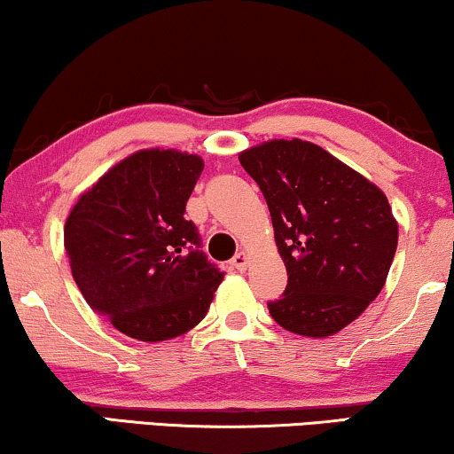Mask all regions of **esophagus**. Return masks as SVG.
<instances>
[{"label": "esophagus", "mask_w": 454, "mask_h": 454, "mask_svg": "<svg viewBox=\"0 0 454 454\" xmlns=\"http://www.w3.org/2000/svg\"><path fill=\"white\" fill-rule=\"evenodd\" d=\"M231 264H232V269L245 270L247 269V254H245V251H239V254L231 260Z\"/></svg>", "instance_id": "1"}]
</instances>
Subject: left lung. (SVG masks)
<instances>
[{
	"label": "left lung",
	"mask_w": 454,
	"mask_h": 454,
	"mask_svg": "<svg viewBox=\"0 0 454 454\" xmlns=\"http://www.w3.org/2000/svg\"><path fill=\"white\" fill-rule=\"evenodd\" d=\"M269 205L287 287L270 300L287 332L324 338L368 309L389 275L397 223L387 196L302 139H272L239 156Z\"/></svg>",
	"instance_id": "obj_1"
}]
</instances>
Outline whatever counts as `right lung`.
Wrapping results in <instances>:
<instances>
[{
	"label": "right lung",
	"mask_w": 454,
	"mask_h": 454,
	"mask_svg": "<svg viewBox=\"0 0 454 454\" xmlns=\"http://www.w3.org/2000/svg\"><path fill=\"white\" fill-rule=\"evenodd\" d=\"M203 160L144 150L109 168L71 209L65 249L95 313L144 342L168 340L209 310L223 272L184 211Z\"/></svg>",
	"instance_id": "1"
}]
</instances>
